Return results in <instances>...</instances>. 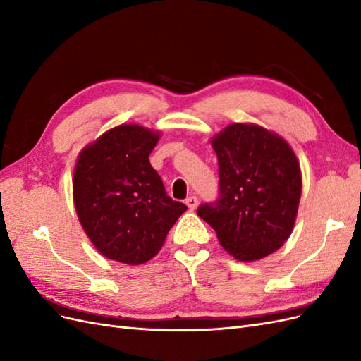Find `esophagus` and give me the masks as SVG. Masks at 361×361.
Listing matches in <instances>:
<instances>
[{"label": "esophagus", "instance_id": "34e87169", "mask_svg": "<svg viewBox=\"0 0 361 361\" xmlns=\"http://www.w3.org/2000/svg\"><path fill=\"white\" fill-rule=\"evenodd\" d=\"M185 204H187L191 211H194V209H197L199 200H197V197H195V195H190V197L185 200Z\"/></svg>", "mask_w": 361, "mask_h": 361}]
</instances>
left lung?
Returning a JSON list of instances; mask_svg holds the SVG:
<instances>
[{"instance_id":"8db88e82","label":"left lung","mask_w":361,"mask_h":361,"mask_svg":"<svg viewBox=\"0 0 361 361\" xmlns=\"http://www.w3.org/2000/svg\"><path fill=\"white\" fill-rule=\"evenodd\" d=\"M220 169V200L197 215L228 255L255 262L274 253L297 221L302 179L288 141L255 123H231L211 138Z\"/></svg>"}]
</instances>
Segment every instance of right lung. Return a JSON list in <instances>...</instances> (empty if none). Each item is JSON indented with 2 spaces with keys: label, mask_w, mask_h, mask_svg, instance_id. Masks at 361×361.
<instances>
[{
  "label": "right lung",
  "mask_w": 361,
  "mask_h": 361,
  "mask_svg": "<svg viewBox=\"0 0 361 361\" xmlns=\"http://www.w3.org/2000/svg\"><path fill=\"white\" fill-rule=\"evenodd\" d=\"M159 130L135 123L108 129L87 145L73 169V204L94 248L141 265L159 253L187 206L171 200L149 155Z\"/></svg>",
  "instance_id": "right-lung-1"
}]
</instances>
